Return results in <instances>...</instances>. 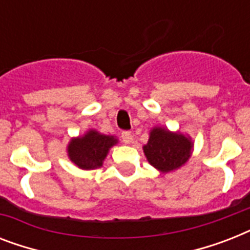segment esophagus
Returning a JSON list of instances; mask_svg holds the SVG:
<instances>
[{
    "instance_id": "esophagus-1",
    "label": "esophagus",
    "mask_w": 250,
    "mask_h": 250,
    "mask_svg": "<svg viewBox=\"0 0 250 250\" xmlns=\"http://www.w3.org/2000/svg\"><path fill=\"white\" fill-rule=\"evenodd\" d=\"M122 140L125 144H129L131 140H132V136H131V132L129 131H122Z\"/></svg>"
}]
</instances>
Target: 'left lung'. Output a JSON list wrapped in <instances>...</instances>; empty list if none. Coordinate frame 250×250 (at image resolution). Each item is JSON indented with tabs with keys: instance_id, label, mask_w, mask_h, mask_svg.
<instances>
[{
	"instance_id": "8db88e82",
	"label": "left lung",
	"mask_w": 250,
	"mask_h": 250,
	"mask_svg": "<svg viewBox=\"0 0 250 250\" xmlns=\"http://www.w3.org/2000/svg\"><path fill=\"white\" fill-rule=\"evenodd\" d=\"M190 149L192 143L186 136L171 133L165 128H153L148 144L144 145L149 164L162 172H170L186 164Z\"/></svg>"
}]
</instances>
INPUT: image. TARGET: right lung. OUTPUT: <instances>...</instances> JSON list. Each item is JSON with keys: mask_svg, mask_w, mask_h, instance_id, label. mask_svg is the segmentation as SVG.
Segmentation results:
<instances>
[{"mask_svg": "<svg viewBox=\"0 0 250 250\" xmlns=\"http://www.w3.org/2000/svg\"><path fill=\"white\" fill-rule=\"evenodd\" d=\"M117 144V139L89 131L83 137L71 140L68 144V157L78 167L90 170L102 166L109 149Z\"/></svg>", "mask_w": 250, "mask_h": 250, "instance_id": "1", "label": "right lung"}]
</instances>
